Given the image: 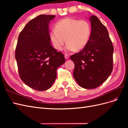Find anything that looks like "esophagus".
I'll return each instance as SVG.
<instances>
[{
  "label": "esophagus",
  "mask_w": 128,
  "mask_h": 128,
  "mask_svg": "<svg viewBox=\"0 0 128 128\" xmlns=\"http://www.w3.org/2000/svg\"><path fill=\"white\" fill-rule=\"evenodd\" d=\"M69 55L67 54H64V58H65L66 59H68V58H69Z\"/></svg>",
  "instance_id": "obj_1"
}]
</instances>
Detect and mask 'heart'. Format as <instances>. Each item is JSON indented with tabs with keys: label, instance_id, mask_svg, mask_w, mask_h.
<instances>
[{
	"label": "heart",
	"instance_id": "heart-1",
	"mask_svg": "<svg viewBox=\"0 0 128 128\" xmlns=\"http://www.w3.org/2000/svg\"><path fill=\"white\" fill-rule=\"evenodd\" d=\"M91 34V25L88 21L66 18L58 22L50 32V38L56 49L61 50L66 41L67 51L80 50L86 47Z\"/></svg>",
	"mask_w": 128,
	"mask_h": 128
}]
</instances>
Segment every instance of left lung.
I'll use <instances>...</instances> for the list:
<instances>
[{
  "label": "left lung",
  "mask_w": 128,
  "mask_h": 128,
  "mask_svg": "<svg viewBox=\"0 0 128 128\" xmlns=\"http://www.w3.org/2000/svg\"><path fill=\"white\" fill-rule=\"evenodd\" d=\"M91 34L82 51L70 56L75 64L73 76L80 86L86 89L98 87L113 70L114 48L108 32L99 18H90Z\"/></svg>",
  "instance_id": "left-lung-1"
}]
</instances>
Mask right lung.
Segmentation results:
<instances>
[{
  "mask_svg": "<svg viewBox=\"0 0 128 128\" xmlns=\"http://www.w3.org/2000/svg\"><path fill=\"white\" fill-rule=\"evenodd\" d=\"M54 15L42 14L30 20L19 34L15 50L19 75L28 86L45 91L52 86L64 55L51 46L49 24Z\"/></svg>",
  "mask_w": 128,
  "mask_h": 128,
  "instance_id": "right-lung-1",
  "label": "right lung"
}]
</instances>
